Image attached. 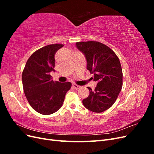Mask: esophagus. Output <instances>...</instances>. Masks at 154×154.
<instances>
[{"label": "esophagus", "mask_w": 154, "mask_h": 154, "mask_svg": "<svg viewBox=\"0 0 154 154\" xmlns=\"http://www.w3.org/2000/svg\"><path fill=\"white\" fill-rule=\"evenodd\" d=\"M72 87H73V88H75L76 90L79 89V88H80L81 87L80 85H76V84H75V83H72Z\"/></svg>", "instance_id": "1"}]
</instances>
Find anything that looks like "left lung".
<instances>
[{
	"label": "left lung",
	"mask_w": 154,
	"mask_h": 154,
	"mask_svg": "<svg viewBox=\"0 0 154 154\" xmlns=\"http://www.w3.org/2000/svg\"><path fill=\"white\" fill-rule=\"evenodd\" d=\"M76 45L85 57L87 69L94 74L93 80L97 82L94 91L87 87L90 94L83 100V104L92 112H102L114 103L122 91L123 72L119 60L108 46L98 42H80Z\"/></svg>",
	"instance_id": "obj_1"
}]
</instances>
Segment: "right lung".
<instances>
[{"label": "right lung", "mask_w": 154, "mask_h": 154, "mask_svg": "<svg viewBox=\"0 0 154 154\" xmlns=\"http://www.w3.org/2000/svg\"><path fill=\"white\" fill-rule=\"evenodd\" d=\"M63 44H51L37 50L27 60L22 72V85L26 98L37 112L49 115L62 106L71 88L70 82H54L50 72L54 71V55Z\"/></svg>", "instance_id": "add662e5"}]
</instances>
